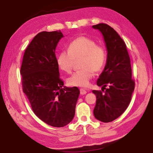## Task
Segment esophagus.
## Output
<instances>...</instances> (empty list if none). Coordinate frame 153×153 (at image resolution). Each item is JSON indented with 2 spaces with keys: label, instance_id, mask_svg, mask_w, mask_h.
I'll return each mask as SVG.
<instances>
[{
  "label": "esophagus",
  "instance_id": "1",
  "mask_svg": "<svg viewBox=\"0 0 153 153\" xmlns=\"http://www.w3.org/2000/svg\"><path fill=\"white\" fill-rule=\"evenodd\" d=\"M86 93H87V91H86L85 89H83V88L80 89V94H82V95H84V94H85Z\"/></svg>",
  "mask_w": 153,
  "mask_h": 153
}]
</instances>
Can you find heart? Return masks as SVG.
I'll list each match as a JSON object with an SVG mask.
<instances>
[{
    "mask_svg": "<svg viewBox=\"0 0 153 153\" xmlns=\"http://www.w3.org/2000/svg\"><path fill=\"white\" fill-rule=\"evenodd\" d=\"M81 58L79 67L82 68L68 77L69 85L86 87L94 76V71L98 72L103 68L106 60V53L103 46L97 45L94 40L81 36L71 41L68 51H62L57 58V63L61 70L70 73L74 59Z\"/></svg>",
    "mask_w": 153,
    "mask_h": 153,
    "instance_id": "1",
    "label": "heart"
}]
</instances>
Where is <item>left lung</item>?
Here are the masks:
<instances>
[{"label":"left lung","instance_id":"left-lung-1","mask_svg":"<svg viewBox=\"0 0 153 153\" xmlns=\"http://www.w3.org/2000/svg\"><path fill=\"white\" fill-rule=\"evenodd\" d=\"M92 27L101 32L107 49L106 63L97 80V85L102 86V91L106 90L104 93L92 91L96 96L94 115L97 120L110 123L123 114L128 106L135 84L132 79L130 57L123 39L106 24L100 23Z\"/></svg>","mask_w":153,"mask_h":153}]
</instances>
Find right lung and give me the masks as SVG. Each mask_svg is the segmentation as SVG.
<instances>
[{
	"label": "right lung",
	"mask_w": 153,
	"mask_h": 153,
	"mask_svg": "<svg viewBox=\"0 0 153 153\" xmlns=\"http://www.w3.org/2000/svg\"><path fill=\"white\" fill-rule=\"evenodd\" d=\"M62 37L60 30L38 33L25 51L21 68L23 90L33 112L53 127L73 120L79 95L78 88L63 86L59 77L55 49Z\"/></svg>",
	"instance_id": "right-lung-1"
}]
</instances>
